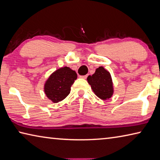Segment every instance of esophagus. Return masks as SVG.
Here are the masks:
<instances>
[{
    "instance_id": "obj_1",
    "label": "esophagus",
    "mask_w": 160,
    "mask_h": 160,
    "mask_svg": "<svg viewBox=\"0 0 160 160\" xmlns=\"http://www.w3.org/2000/svg\"><path fill=\"white\" fill-rule=\"evenodd\" d=\"M81 77H82V78H84V79H86V78H87V77H88V74L83 75V76H81Z\"/></svg>"
}]
</instances>
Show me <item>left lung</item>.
I'll return each mask as SVG.
<instances>
[{"label":"left lung","mask_w":160,"mask_h":160,"mask_svg":"<svg viewBox=\"0 0 160 160\" xmlns=\"http://www.w3.org/2000/svg\"><path fill=\"white\" fill-rule=\"evenodd\" d=\"M87 81L96 96L102 100L110 98L113 94V85L110 72L99 67L92 76H88Z\"/></svg>","instance_id":"1"}]
</instances>
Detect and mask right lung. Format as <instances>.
<instances>
[{
  "instance_id": "obj_1",
  "label": "right lung",
  "mask_w": 160,
  "mask_h": 160,
  "mask_svg": "<svg viewBox=\"0 0 160 160\" xmlns=\"http://www.w3.org/2000/svg\"><path fill=\"white\" fill-rule=\"evenodd\" d=\"M77 78V74L69 67L56 70L50 76L44 86L45 93L53 102L64 100L71 91V86Z\"/></svg>"
}]
</instances>
